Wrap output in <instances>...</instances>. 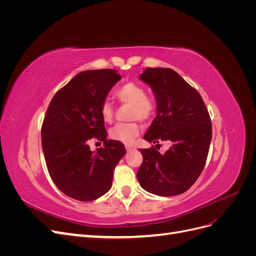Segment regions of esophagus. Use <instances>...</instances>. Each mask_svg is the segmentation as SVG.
<instances>
[{"mask_svg":"<svg viewBox=\"0 0 256 256\" xmlns=\"http://www.w3.org/2000/svg\"><path fill=\"white\" fill-rule=\"evenodd\" d=\"M125 147H126L127 152H130V150H134V148H136V147H134V145H129V144H127Z\"/></svg>","mask_w":256,"mask_h":256,"instance_id":"1","label":"esophagus"}]
</instances>
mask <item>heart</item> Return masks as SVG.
Listing matches in <instances>:
<instances>
[{
    "instance_id": "heart-1",
    "label": "heart",
    "mask_w": 256,
    "mask_h": 256,
    "mask_svg": "<svg viewBox=\"0 0 256 256\" xmlns=\"http://www.w3.org/2000/svg\"><path fill=\"white\" fill-rule=\"evenodd\" d=\"M115 96L122 104L131 106V120H147L154 114L156 106L150 98L146 96V90L140 84L134 82L125 83L116 90ZM100 115L106 122H112L114 108L110 102L104 100L100 106ZM138 134H140V128L136 122L118 124L110 129V136L113 140L126 144L132 143Z\"/></svg>"
}]
</instances>
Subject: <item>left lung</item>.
<instances>
[{
  "label": "left lung",
  "instance_id": "8db88e82",
  "mask_svg": "<svg viewBox=\"0 0 256 256\" xmlns=\"http://www.w3.org/2000/svg\"><path fill=\"white\" fill-rule=\"evenodd\" d=\"M156 98V118L144 136L150 143L168 141L160 154L140 150L143 162L136 177L141 187L159 196L182 194L196 182L206 164L212 122L198 92L173 69L146 68L138 76Z\"/></svg>",
  "mask_w": 256,
  "mask_h": 256
}]
</instances>
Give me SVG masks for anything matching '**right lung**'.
Listing matches in <instances>:
<instances>
[{
    "mask_svg": "<svg viewBox=\"0 0 256 256\" xmlns=\"http://www.w3.org/2000/svg\"><path fill=\"white\" fill-rule=\"evenodd\" d=\"M122 79L114 69H97L74 76L48 106L42 127V145L49 174L67 196L90 202L111 189L116 164L126 154L120 141L106 140L100 106ZM92 137L104 142L89 150Z\"/></svg>",
    "mask_w": 256,
    "mask_h": 256,
    "instance_id": "right-lung-1",
    "label": "right lung"
}]
</instances>
